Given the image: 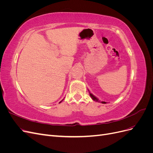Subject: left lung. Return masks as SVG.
<instances>
[{"instance_id":"8db88e82","label":"left lung","mask_w":153,"mask_h":153,"mask_svg":"<svg viewBox=\"0 0 153 153\" xmlns=\"http://www.w3.org/2000/svg\"><path fill=\"white\" fill-rule=\"evenodd\" d=\"M89 94H90V96L91 97V98L94 101H98V102H100V103H106V102H105V101H99V100L97 98H96V97L94 96V95H92L91 93H90L89 92Z\"/></svg>"}]
</instances>
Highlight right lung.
<instances>
[{"label": "right lung", "mask_w": 153, "mask_h": 153, "mask_svg": "<svg viewBox=\"0 0 153 153\" xmlns=\"http://www.w3.org/2000/svg\"><path fill=\"white\" fill-rule=\"evenodd\" d=\"M61 102H60V103H61Z\"/></svg>", "instance_id": "right-lung-1"}]
</instances>
